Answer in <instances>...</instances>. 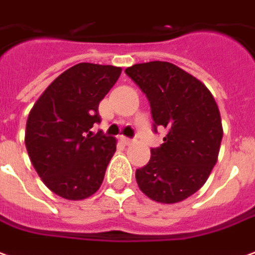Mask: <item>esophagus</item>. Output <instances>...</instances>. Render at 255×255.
I'll return each mask as SVG.
<instances>
[{
  "instance_id": "1",
  "label": "esophagus",
  "mask_w": 255,
  "mask_h": 255,
  "mask_svg": "<svg viewBox=\"0 0 255 255\" xmlns=\"http://www.w3.org/2000/svg\"><path fill=\"white\" fill-rule=\"evenodd\" d=\"M121 141H122V142H124L125 145H130V144H133V140H131V138H128V137H124V135L121 137Z\"/></svg>"
}]
</instances>
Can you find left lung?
<instances>
[{"instance_id":"1","label":"left lung","mask_w":255,"mask_h":255,"mask_svg":"<svg viewBox=\"0 0 255 255\" xmlns=\"http://www.w3.org/2000/svg\"><path fill=\"white\" fill-rule=\"evenodd\" d=\"M149 100L155 130H168L150 160L135 171L140 190L150 200L175 204L200 190L216 164L223 138L220 111L205 84L163 61L125 70Z\"/></svg>"}]
</instances>
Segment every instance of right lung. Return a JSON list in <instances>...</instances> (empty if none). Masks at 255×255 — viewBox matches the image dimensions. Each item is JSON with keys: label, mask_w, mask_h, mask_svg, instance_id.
<instances>
[{"label": "right lung", "mask_w": 255, "mask_h": 255, "mask_svg": "<svg viewBox=\"0 0 255 255\" xmlns=\"http://www.w3.org/2000/svg\"><path fill=\"white\" fill-rule=\"evenodd\" d=\"M122 69L81 62L65 70L39 96L29 111L25 146L38 175L66 200H84L99 190L117 150L114 137L92 134L99 124L100 100Z\"/></svg>", "instance_id": "right-lung-1"}]
</instances>
